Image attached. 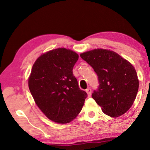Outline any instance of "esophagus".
<instances>
[{
	"label": "esophagus",
	"instance_id": "esophagus-1",
	"mask_svg": "<svg viewBox=\"0 0 150 150\" xmlns=\"http://www.w3.org/2000/svg\"><path fill=\"white\" fill-rule=\"evenodd\" d=\"M86 92H87L88 96L90 97V96H91V89H90V88H88V89H86Z\"/></svg>",
	"mask_w": 150,
	"mask_h": 150
}]
</instances>
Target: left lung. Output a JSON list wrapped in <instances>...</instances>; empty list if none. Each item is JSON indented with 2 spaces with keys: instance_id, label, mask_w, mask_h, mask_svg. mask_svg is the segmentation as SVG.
Masks as SVG:
<instances>
[{
  "instance_id": "8db88e82",
  "label": "left lung",
  "mask_w": 150,
  "mask_h": 150,
  "mask_svg": "<svg viewBox=\"0 0 150 150\" xmlns=\"http://www.w3.org/2000/svg\"><path fill=\"white\" fill-rule=\"evenodd\" d=\"M80 56L93 68L99 86L92 98L104 113L117 117L128 111L139 89L134 67L117 53L105 49H95Z\"/></svg>"
}]
</instances>
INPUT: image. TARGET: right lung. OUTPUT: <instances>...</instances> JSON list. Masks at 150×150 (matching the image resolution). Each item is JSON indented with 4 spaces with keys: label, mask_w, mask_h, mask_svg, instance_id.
<instances>
[{
    "label": "right lung",
    "mask_w": 150,
    "mask_h": 150,
    "mask_svg": "<svg viewBox=\"0 0 150 150\" xmlns=\"http://www.w3.org/2000/svg\"><path fill=\"white\" fill-rule=\"evenodd\" d=\"M78 59V54L64 48L48 51L37 59L28 79L37 105L49 120L59 124L72 121L87 97L73 74Z\"/></svg>",
    "instance_id": "add662e5"
}]
</instances>
